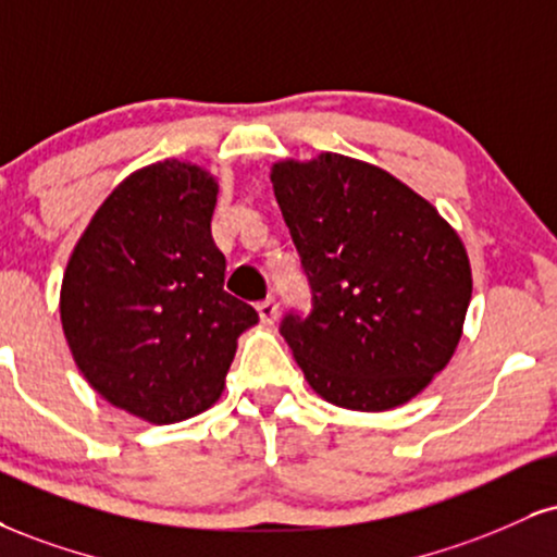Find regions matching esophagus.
Listing matches in <instances>:
<instances>
[{
    "instance_id": "1",
    "label": "esophagus",
    "mask_w": 557,
    "mask_h": 557,
    "mask_svg": "<svg viewBox=\"0 0 557 557\" xmlns=\"http://www.w3.org/2000/svg\"><path fill=\"white\" fill-rule=\"evenodd\" d=\"M257 311H259L261 324H274V319H277V313H280V306L274 298H267L257 306Z\"/></svg>"
}]
</instances>
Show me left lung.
<instances>
[{
    "label": "left lung",
    "mask_w": 557,
    "mask_h": 557,
    "mask_svg": "<svg viewBox=\"0 0 557 557\" xmlns=\"http://www.w3.org/2000/svg\"><path fill=\"white\" fill-rule=\"evenodd\" d=\"M272 186L311 285V313L280 324L308 384L363 412L418 397L472 298L457 231L392 173L337 152L274 163Z\"/></svg>",
    "instance_id": "8db88e82"
}]
</instances>
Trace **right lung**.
<instances>
[{
    "label": "right lung",
    "mask_w": 557,
    "mask_h": 557,
    "mask_svg": "<svg viewBox=\"0 0 557 557\" xmlns=\"http://www.w3.org/2000/svg\"><path fill=\"white\" fill-rule=\"evenodd\" d=\"M218 181L163 160L134 171L79 236L62 280V330L106 401L171 425L220 399L240 332L259 321L223 290L212 240Z\"/></svg>",
    "instance_id": "right-lung-1"
}]
</instances>
